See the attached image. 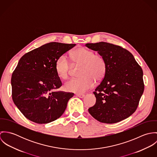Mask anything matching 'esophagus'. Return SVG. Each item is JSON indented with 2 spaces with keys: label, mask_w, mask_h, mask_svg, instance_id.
I'll return each instance as SVG.
<instances>
[{
  "label": "esophagus",
  "mask_w": 157,
  "mask_h": 157,
  "mask_svg": "<svg viewBox=\"0 0 157 157\" xmlns=\"http://www.w3.org/2000/svg\"><path fill=\"white\" fill-rule=\"evenodd\" d=\"M76 95H77V97H78L79 98H83L85 96V94H77Z\"/></svg>",
  "instance_id": "obj_1"
}]
</instances>
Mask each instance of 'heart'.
<instances>
[{"mask_svg":"<svg viewBox=\"0 0 157 157\" xmlns=\"http://www.w3.org/2000/svg\"><path fill=\"white\" fill-rule=\"evenodd\" d=\"M74 64L80 65V78H72L65 83L64 88L67 91L82 94L92 88L95 80L101 81L105 76L107 65L103 57L95 54L94 51L85 48H78L74 50L70 55ZM55 69L57 75L62 78H67L71 65L65 55L59 57L56 62Z\"/></svg>","mask_w":157,"mask_h":157,"instance_id":"1","label":"heart"}]
</instances>
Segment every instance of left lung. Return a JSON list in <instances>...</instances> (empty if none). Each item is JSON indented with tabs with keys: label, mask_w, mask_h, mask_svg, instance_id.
I'll list each match as a JSON object with an SVG mask.
<instances>
[{
	"label": "left lung",
	"mask_w": 157,
	"mask_h": 157,
	"mask_svg": "<svg viewBox=\"0 0 157 157\" xmlns=\"http://www.w3.org/2000/svg\"><path fill=\"white\" fill-rule=\"evenodd\" d=\"M86 46L97 51L107 65L105 77L94 92L96 103L88 111L101 123L112 124L136 111L144 91L143 70L133 55L120 46L101 42Z\"/></svg>",
	"instance_id": "1"
}]
</instances>
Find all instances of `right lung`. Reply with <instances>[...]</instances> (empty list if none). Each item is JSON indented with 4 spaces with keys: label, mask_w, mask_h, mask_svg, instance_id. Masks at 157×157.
<instances>
[{
    "label": "right lung",
    "mask_w": 157,
    "mask_h": 157,
    "mask_svg": "<svg viewBox=\"0 0 157 157\" xmlns=\"http://www.w3.org/2000/svg\"><path fill=\"white\" fill-rule=\"evenodd\" d=\"M75 44L51 42L25 54L11 77L15 105L30 121L38 124L53 121L65 112L74 94L56 91L62 85L55 64Z\"/></svg>",
    "instance_id": "right-lung-1"
}]
</instances>
